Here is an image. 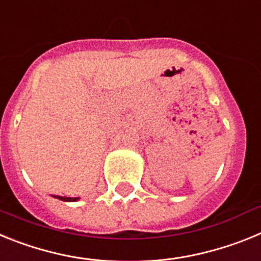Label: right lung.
Listing matches in <instances>:
<instances>
[{
  "instance_id": "add662e5",
  "label": "right lung",
  "mask_w": 261,
  "mask_h": 261,
  "mask_svg": "<svg viewBox=\"0 0 261 261\" xmlns=\"http://www.w3.org/2000/svg\"><path fill=\"white\" fill-rule=\"evenodd\" d=\"M59 199L62 200V201H75V200H77V197H61V196H59Z\"/></svg>"
}]
</instances>
